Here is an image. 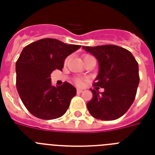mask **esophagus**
<instances>
[{
    "label": "esophagus",
    "instance_id": "1",
    "mask_svg": "<svg viewBox=\"0 0 155 155\" xmlns=\"http://www.w3.org/2000/svg\"><path fill=\"white\" fill-rule=\"evenodd\" d=\"M84 91L82 89H77V93H82V92Z\"/></svg>",
    "mask_w": 155,
    "mask_h": 155
}]
</instances>
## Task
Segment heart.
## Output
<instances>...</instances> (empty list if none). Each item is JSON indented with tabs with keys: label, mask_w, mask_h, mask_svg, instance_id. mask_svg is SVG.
I'll list each match as a JSON object with an SVG mask.
<instances>
[{
	"label": "heart",
	"mask_w": 155,
	"mask_h": 155,
	"mask_svg": "<svg viewBox=\"0 0 155 155\" xmlns=\"http://www.w3.org/2000/svg\"><path fill=\"white\" fill-rule=\"evenodd\" d=\"M86 57H88V56H86ZM75 83H76L77 85H82V84H83V81H82L81 80H80V79H77V80H75Z\"/></svg>",
	"instance_id": "obj_1"
}]
</instances>
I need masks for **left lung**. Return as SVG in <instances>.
<instances>
[{
    "mask_svg": "<svg viewBox=\"0 0 155 155\" xmlns=\"http://www.w3.org/2000/svg\"><path fill=\"white\" fill-rule=\"evenodd\" d=\"M98 62L95 78L98 87L92 90V99L87 107L93 117L102 120L118 119L128 111L136 97L140 83L139 65L131 52L114 45L83 46Z\"/></svg>",
    "mask_w": 155,
    "mask_h": 155,
    "instance_id": "1",
    "label": "left lung"
}]
</instances>
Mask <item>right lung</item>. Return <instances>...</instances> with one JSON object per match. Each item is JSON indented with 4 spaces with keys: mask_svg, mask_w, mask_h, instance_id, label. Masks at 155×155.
I'll return each mask as SVG.
<instances>
[{
    "mask_svg": "<svg viewBox=\"0 0 155 155\" xmlns=\"http://www.w3.org/2000/svg\"><path fill=\"white\" fill-rule=\"evenodd\" d=\"M80 47L54 38H43L23 48L15 64L16 88L32 115L53 120L65 114L76 89L68 82L53 86L50 75L53 70L61 71L65 58Z\"/></svg>",
    "mask_w": 155,
    "mask_h": 155,
    "instance_id": "obj_1",
    "label": "right lung"
}]
</instances>
